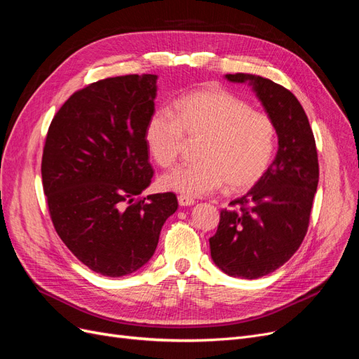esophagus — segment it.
I'll return each mask as SVG.
<instances>
[{
	"label": "esophagus",
	"instance_id": "esophagus-1",
	"mask_svg": "<svg viewBox=\"0 0 359 359\" xmlns=\"http://www.w3.org/2000/svg\"><path fill=\"white\" fill-rule=\"evenodd\" d=\"M178 203L181 206H190V205L194 203V199L186 196V194H180V196H178Z\"/></svg>",
	"mask_w": 359,
	"mask_h": 359
}]
</instances>
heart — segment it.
I'll list each match as a JSON object with an SVG mask.
<instances>
[{
	"instance_id": "obj_1",
	"label": "heart",
	"mask_w": 359,
	"mask_h": 359,
	"mask_svg": "<svg viewBox=\"0 0 359 359\" xmlns=\"http://www.w3.org/2000/svg\"><path fill=\"white\" fill-rule=\"evenodd\" d=\"M175 116L156 111L145 124L144 140L158 166L175 165L184 136L202 137L198 147L201 161L184 165L163 175L161 187L205 196L226 186L241 193L262 180L276 149V126L262 112L217 85L181 95L173 103Z\"/></svg>"
}]
</instances>
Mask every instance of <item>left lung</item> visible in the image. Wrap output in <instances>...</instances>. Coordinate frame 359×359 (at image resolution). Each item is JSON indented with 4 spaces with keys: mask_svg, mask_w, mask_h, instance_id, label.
I'll return each instance as SVG.
<instances>
[{
    "mask_svg": "<svg viewBox=\"0 0 359 359\" xmlns=\"http://www.w3.org/2000/svg\"><path fill=\"white\" fill-rule=\"evenodd\" d=\"M224 78L252 86L278 137L262 180L231 202L235 208L220 212L210 238L211 257L224 274L253 280L286 264L306 236L319 182L318 151L306 112L285 86L248 73Z\"/></svg>",
    "mask_w": 359,
    "mask_h": 359,
    "instance_id": "obj_1",
    "label": "left lung"
}]
</instances>
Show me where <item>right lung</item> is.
I'll return each instance as SVG.
<instances>
[{
  "instance_id": "1",
  "label": "right lung",
  "mask_w": 359,
  "mask_h": 359,
  "mask_svg": "<svg viewBox=\"0 0 359 359\" xmlns=\"http://www.w3.org/2000/svg\"><path fill=\"white\" fill-rule=\"evenodd\" d=\"M157 74H127L76 91L53 116L41 158L43 190L62 243L83 265L124 277L153 257L177 211L173 193L135 201L153 180L144 140Z\"/></svg>"
}]
</instances>
